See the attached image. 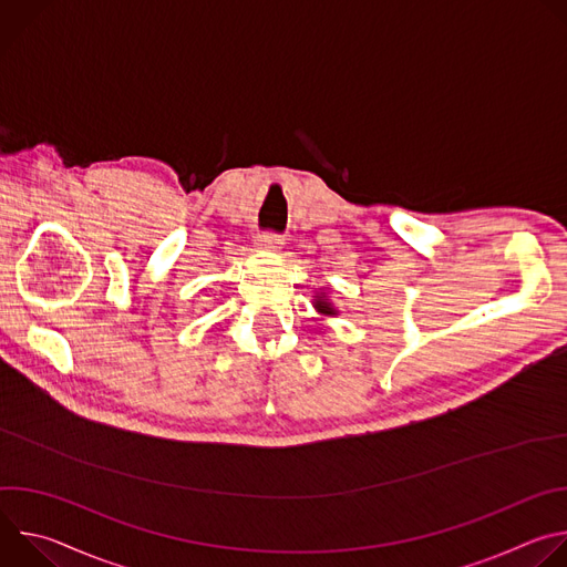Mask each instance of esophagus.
Wrapping results in <instances>:
<instances>
[{
    "instance_id": "esophagus-1",
    "label": "esophagus",
    "mask_w": 567,
    "mask_h": 567,
    "mask_svg": "<svg viewBox=\"0 0 567 567\" xmlns=\"http://www.w3.org/2000/svg\"><path fill=\"white\" fill-rule=\"evenodd\" d=\"M258 241H260V247L276 251V249H280L285 245V237L280 233H274V230H262L258 235Z\"/></svg>"
}]
</instances>
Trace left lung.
<instances>
[{
	"label": "left lung",
	"mask_w": 567,
	"mask_h": 567,
	"mask_svg": "<svg viewBox=\"0 0 567 567\" xmlns=\"http://www.w3.org/2000/svg\"><path fill=\"white\" fill-rule=\"evenodd\" d=\"M316 307H318L320 311H328V313H334V309H332V307H330V305L326 302V298H318V300H316Z\"/></svg>",
	"instance_id": "8db88e82"
}]
</instances>
